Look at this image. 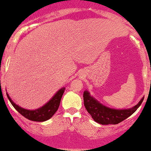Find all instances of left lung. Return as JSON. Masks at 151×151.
I'll return each instance as SVG.
<instances>
[{"label":"left lung","mask_w":151,"mask_h":151,"mask_svg":"<svg viewBox=\"0 0 151 151\" xmlns=\"http://www.w3.org/2000/svg\"><path fill=\"white\" fill-rule=\"evenodd\" d=\"M144 97L145 96H143L139 103L133 107L129 109H111L102 104L96 98L91 96L89 91L87 90L84 91L83 94L85 109L94 121L102 125L117 124L124 121L127 117L132 115L138 109L143 102Z\"/></svg>","instance_id":"1"}]
</instances>
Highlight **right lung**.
Segmentation results:
<instances>
[{"label":"right lung","mask_w":151,"mask_h":151,"mask_svg":"<svg viewBox=\"0 0 151 151\" xmlns=\"http://www.w3.org/2000/svg\"><path fill=\"white\" fill-rule=\"evenodd\" d=\"M65 89H66L65 87L60 88L52 96V99L48 101V103H45L42 107L37 109H34V110H30V109H26L21 107L19 105L16 104L12 100V99L9 97L7 93H6V96H7L8 99H9V102L12 105V106L22 116H24V117H26V118L30 120V121H37V122H43V121H48V119H50L58 111L59 106H60V99H61L62 96H63V93H64Z\"/></svg>","instance_id":"add662e5"}]
</instances>
